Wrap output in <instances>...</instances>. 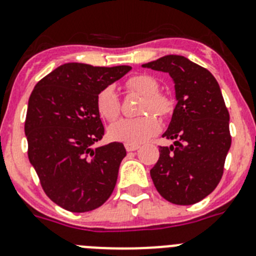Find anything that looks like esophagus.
Wrapping results in <instances>:
<instances>
[{
  "mask_svg": "<svg viewBox=\"0 0 256 256\" xmlns=\"http://www.w3.org/2000/svg\"><path fill=\"white\" fill-rule=\"evenodd\" d=\"M124 146H126V151H136L140 148L138 144H126Z\"/></svg>",
  "mask_w": 256,
  "mask_h": 256,
  "instance_id": "obj_1",
  "label": "esophagus"
}]
</instances>
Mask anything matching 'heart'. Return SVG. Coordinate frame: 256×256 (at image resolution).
I'll use <instances>...</instances> for the list:
<instances>
[{
  "instance_id": "obj_1",
  "label": "heart",
  "mask_w": 256,
  "mask_h": 256,
  "mask_svg": "<svg viewBox=\"0 0 256 256\" xmlns=\"http://www.w3.org/2000/svg\"><path fill=\"white\" fill-rule=\"evenodd\" d=\"M126 88L144 96L140 112L148 114L134 119H122L108 128L112 140L124 144H142L158 133L159 120L154 115L164 118L172 112V101L165 94H159V83L148 74H137L126 79ZM96 110L104 120L114 122L120 114V102L112 87H106L96 96Z\"/></svg>"
}]
</instances>
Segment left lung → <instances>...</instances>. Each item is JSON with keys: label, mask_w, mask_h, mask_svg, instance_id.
Segmentation results:
<instances>
[{"label": "left lung", "mask_w": 256, "mask_h": 256, "mask_svg": "<svg viewBox=\"0 0 256 256\" xmlns=\"http://www.w3.org/2000/svg\"><path fill=\"white\" fill-rule=\"evenodd\" d=\"M172 76L177 105L150 170L160 195L172 204L192 205L212 194L223 176L230 148V112L216 79L184 56L166 55L142 65Z\"/></svg>", "instance_id": "obj_1"}]
</instances>
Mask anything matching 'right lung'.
Here are the masks:
<instances>
[{"label":"right lung","mask_w":256,"mask_h":256,"mask_svg":"<svg viewBox=\"0 0 256 256\" xmlns=\"http://www.w3.org/2000/svg\"><path fill=\"white\" fill-rule=\"evenodd\" d=\"M130 69L68 62L40 79L29 97V162L46 195L62 209L91 212L114 191L126 151L120 142L92 148L105 132L96 96Z\"/></svg>","instance_id":"add662e5"}]
</instances>
